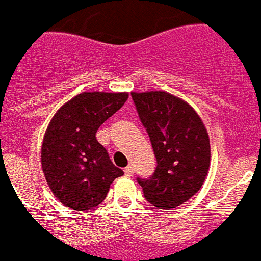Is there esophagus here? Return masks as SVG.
<instances>
[{
  "label": "esophagus",
  "instance_id": "1",
  "mask_svg": "<svg viewBox=\"0 0 261 261\" xmlns=\"http://www.w3.org/2000/svg\"><path fill=\"white\" fill-rule=\"evenodd\" d=\"M124 174H126V176H133L134 175V168H133V166H127L124 168Z\"/></svg>",
  "mask_w": 261,
  "mask_h": 261
}]
</instances>
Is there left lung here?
Wrapping results in <instances>:
<instances>
[{
	"label": "left lung",
	"mask_w": 261,
	"mask_h": 261,
	"mask_svg": "<svg viewBox=\"0 0 261 261\" xmlns=\"http://www.w3.org/2000/svg\"><path fill=\"white\" fill-rule=\"evenodd\" d=\"M156 156L150 179H139L144 198L156 208H176L204 183L211 162L207 128L186 100L167 91L131 93Z\"/></svg>",
	"instance_id": "1"
}]
</instances>
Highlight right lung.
Wrapping results in <instances>:
<instances>
[{
	"label": "right lung",
	"mask_w": 261,
	"mask_h": 261,
	"mask_svg": "<svg viewBox=\"0 0 261 261\" xmlns=\"http://www.w3.org/2000/svg\"><path fill=\"white\" fill-rule=\"evenodd\" d=\"M127 98L128 93L78 94L50 120L41 148V166L47 186L63 205L76 211L97 207L114 179L123 175L95 134Z\"/></svg>",
	"instance_id": "add662e5"
}]
</instances>
